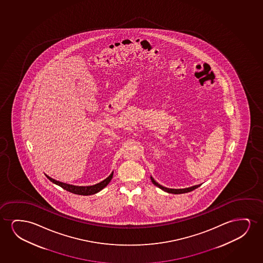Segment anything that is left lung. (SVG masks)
Here are the masks:
<instances>
[{
	"mask_svg": "<svg viewBox=\"0 0 263 263\" xmlns=\"http://www.w3.org/2000/svg\"><path fill=\"white\" fill-rule=\"evenodd\" d=\"M151 180L153 183L155 184V186H157V187H160L161 190L162 191H166V192H168V193H173V194H182V193H187V192H191V191H194L195 189H197V187H200V185H195V186H192V187H186V189H179V190H176V189H168V187H163L162 185H160L158 182H156L154 179H153V177H151Z\"/></svg>",
	"mask_w": 263,
	"mask_h": 263,
	"instance_id": "obj_1",
	"label": "left lung"
}]
</instances>
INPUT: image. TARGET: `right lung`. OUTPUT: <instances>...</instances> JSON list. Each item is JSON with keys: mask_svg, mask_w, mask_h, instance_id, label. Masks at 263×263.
Returning a JSON list of instances; mask_svg holds the SVG:
<instances>
[{"mask_svg": "<svg viewBox=\"0 0 263 263\" xmlns=\"http://www.w3.org/2000/svg\"><path fill=\"white\" fill-rule=\"evenodd\" d=\"M47 176V179L52 181L53 183L57 184L58 186L63 187L65 191H69V192H72L73 194L77 195H83V196H88V195L95 194L98 193L99 191H101V190H103L107 185H108L110 180H111L112 177H113V173L111 174L106 178L104 180L101 181L100 183L95 184L92 186H74V185H71V184L64 183L61 181H58V180H54L49 176Z\"/></svg>", "mask_w": 263, "mask_h": 263, "instance_id": "right-lung-1", "label": "right lung"}]
</instances>
